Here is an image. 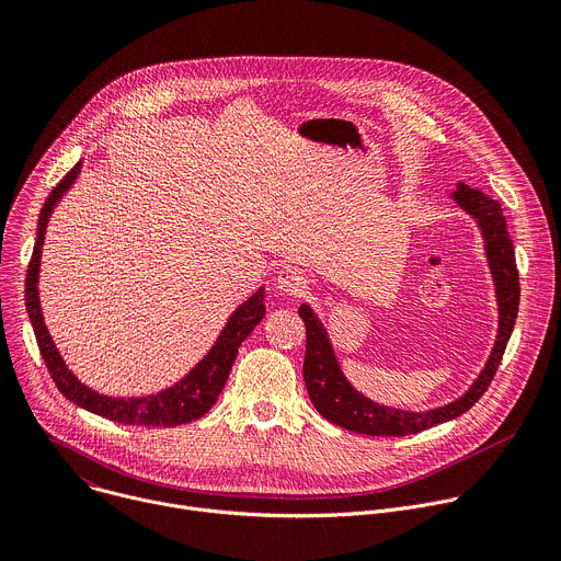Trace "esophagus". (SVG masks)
<instances>
[{"label": "esophagus", "mask_w": 561, "mask_h": 561, "mask_svg": "<svg viewBox=\"0 0 561 561\" xmlns=\"http://www.w3.org/2000/svg\"><path fill=\"white\" fill-rule=\"evenodd\" d=\"M307 285H309L307 276L300 270H296V267H283L278 272V276H276V287L283 294H289V296L302 294L307 289Z\"/></svg>", "instance_id": "obj_1"}]
</instances>
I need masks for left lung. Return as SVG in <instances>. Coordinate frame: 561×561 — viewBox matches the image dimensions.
<instances>
[{
  "label": "left lung",
  "instance_id": "1",
  "mask_svg": "<svg viewBox=\"0 0 561 561\" xmlns=\"http://www.w3.org/2000/svg\"><path fill=\"white\" fill-rule=\"evenodd\" d=\"M453 198L459 203L461 209H466L481 227L485 256L490 263V274L496 289V305H500V332H496V341L492 347V354L481 369L479 379L470 386V390L437 410L427 412H405L397 408H386L367 397L358 394L339 367V360L334 356L332 343L328 339V332L323 330L317 314L309 309V305L298 307V317L305 323L307 345H305V363H302V379L309 399H312L319 414H323L328 421L358 432L369 434V437H405V434H416L421 430H427L432 425H439L446 421H453L468 412L488 390V386L494 379V371L502 363V356L506 352V345L511 341L515 319L519 312V272L515 263V247L508 236V225L502 211V205L485 196L479 190H470L468 184L457 186Z\"/></svg>",
  "mask_w": 561,
  "mask_h": 561
}]
</instances>
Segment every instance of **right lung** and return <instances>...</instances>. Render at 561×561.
<instances>
[{
    "label": "right lung",
    "instance_id": "1",
    "mask_svg": "<svg viewBox=\"0 0 561 561\" xmlns=\"http://www.w3.org/2000/svg\"><path fill=\"white\" fill-rule=\"evenodd\" d=\"M80 162L61 178L55 186L50 196L46 198L42 211H39V222H37V240L33 247V256L28 263L26 272V312L35 330V339L39 345V354L46 363V369L50 379L55 381L57 390L65 394L69 401L76 405L100 414L104 419H111L115 423L124 425H145V427H173L201 419L211 410L216 399L220 397L227 377L231 371V365L236 360L240 343L252 334V330L263 321L265 317V289L261 287L254 296H249L236 312L231 314L229 323L225 325L222 334L218 336L216 345L209 350V354L186 375L180 383H175L169 390H162L151 397L142 399H111L104 397L87 386H82L73 371L67 367V363L61 360L59 352L55 350V343L48 336V330L44 325L42 317V307H39V296H37V272H39V256H42V242H44V231L46 222L50 218V211L55 203L65 196V192L73 184V180L80 173Z\"/></svg>",
    "mask_w": 561,
    "mask_h": 561
}]
</instances>
